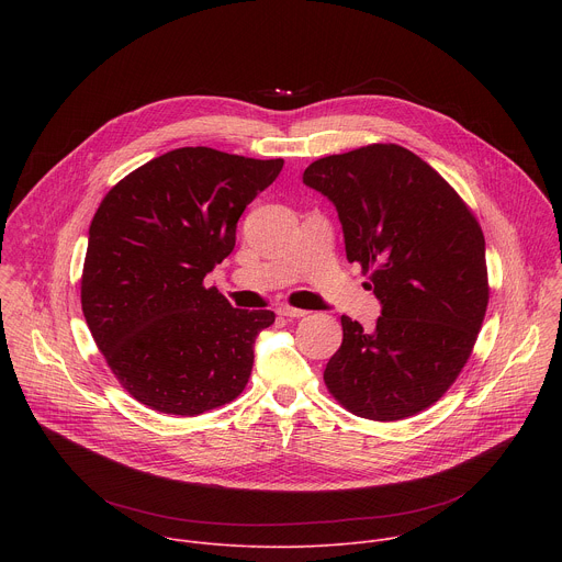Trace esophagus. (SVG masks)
Masks as SVG:
<instances>
[{"label": "esophagus", "mask_w": 562, "mask_h": 562, "mask_svg": "<svg viewBox=\"0 0 562 562\" xmlns=\"http://www.w3.org/2000/svg\"><path fill=\"white\" fill-rule=\"evenodd\" d=\"M278 313H280V315H284V317L297 319V317H304L308 311H304V308H295V306H289V304H284V306H280V308H278Z\"/></svg>", "instance_id": "34e87169"}]
</instances>
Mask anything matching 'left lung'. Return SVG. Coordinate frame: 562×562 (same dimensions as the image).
Segmentation results:
<instances>
[{
  "mask_svg": "<svg viewBox=\"0 0 562 562\" xmlns=\"http://www.w3.org/2000/svg\"><path fill=\"white\" fill-rule=\"evenodd\" d=\"M302 182L334 202L347 260L382 304L373 329L342 315V345L325 369L342 407L391 423L431 407L453 384L483 327L485 235L425 159L397 144L327 155Z\"/></svg>",
  "mask_w": 562,
  "mask_h": 562,
  "instance_id": "1",
  "label": "left lung"
}]
</instances>
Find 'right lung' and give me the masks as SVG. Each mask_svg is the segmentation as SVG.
<instances>
[{"mask_svg":"<svg viewBox=\"0 0 562 562\" xmlns=\"http://www.w3.org/2000/svg\"><path fill=\"white\" fill-rule=\"evenodd\" d=\"M284 159L184 146L102 200L82 273V311L120 384L142 405L200 416L245 391L254 345L276 313L233 308L204 278L235 247L247 204Z\"/></svg>","mask_w":562,"mask_h":562,"instance_id":"add662e5","label":"right lung"}]
</instances>
